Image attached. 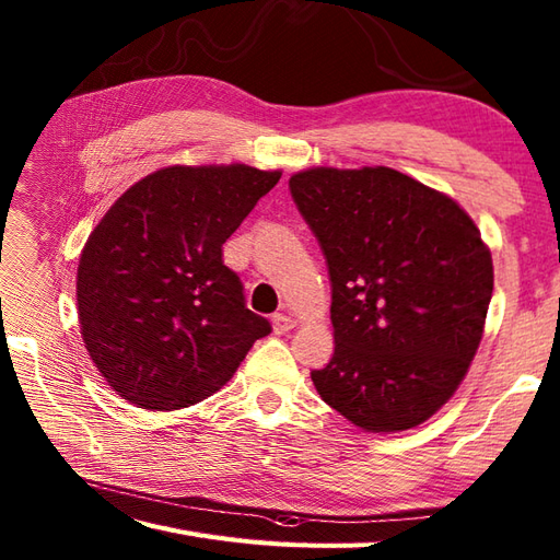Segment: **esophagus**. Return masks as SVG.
Returning a JSON list of instances; mask_svg holds the SVG:
<instances>
[{
  "mask_svg": "<svg viewBox=\"0 0 560 560\" xmlns=\"http://www.w3.org/2000/svg\"><path fill=\"white\" fill-rule=\"evenodd\" d=\"M271 327H273V335H287L289 329H293V319L283 313H277L271 317Z\"/></svg>",
  "mask_w": 560,
  "mask_h": 560,
  "instance_id": "esophagus-1",
  "label": "esophagus"
}]
</instances>
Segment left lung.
Returning <instances> with one entry per match:
<instances>
[{"label": "left lung", "instance_id": "1", "mask_svg": "<svg viewBox=\"0 0 560 560\" xmlns=\"http://www.w3.org/2000/svg\"><path fill=\"white\" fill-rule=\"evenodd\" d=\"M291 197L323 249L335 353L311 377L363 431L423 423L455 395L493 293L489 247L457 201L399 171L311 168Z\"/></svg>", "mask_w": 560, "mask_h": 560}]
</instances>
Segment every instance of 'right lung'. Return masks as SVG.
I'll use <instances>...</instances> for the list:
<instances>
[{
  "mask_svg": "<svg viewBox=\"0 0 560 560\" xmlns=\"http://www.w3.org/2000/svg\"><path fill=\"white\" fill-rule=\"evenodd\" d=\"M279 177L243 163L171 165L129 187L93 229L77 271L79 325L122 399L192 407L269 335L221 247Z\"/></svg>",
  "mask_w": 560,
  "mask_h": 560,
  "instance_id": "obj_1",
  "label": "right lung"
}]
</instances>
